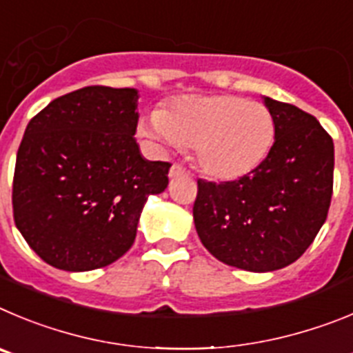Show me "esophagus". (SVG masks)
<instances>
[{"label":"esophagus","mask_w":353,"mask_h":353,"mask_svg":"<svg viewBox=\"0 0 353 353\" xmlns=\"http://www.w3.org/2000/svg\"><path fill=\"white\" fill-rule=\"evenodd\" d=\"M184 174H186V169H184L183 165H177V163H174L169 170L170 179H174V177H181V176H184Z\"/></svg>","instance_id":"esophagus-1"}]
</instances>
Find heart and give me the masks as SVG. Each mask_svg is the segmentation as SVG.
Masks as SVG:
<instances>
[{
	"instance_id": "1",
	"label": "heart",
	"mask_w": 353,
	"mask_h": 353,
	"mask_svg": "<svg viewBox=\"0 0 353 353\" xmlns=\"http://www.w3.org/2000/svg\"><path fill=\"white\" fill-rule=\"evenodd\" d=\"M139 132L161 149L193 145L200 172L232 181L268 158L276 125L268 107L239 94H190L142 117Z\"/></svg>"
}]
</instances>
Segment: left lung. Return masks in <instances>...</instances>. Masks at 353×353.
<instances>
[{
	"mask_svg": "<svg viewBox=\"0 0 353 353\" xmlns=\"http://www.w3.org/2000/svg\"><path fill=\"white\" fill-rule=\"evenodd\" d=\"M276 125L268 158L236 181L199 179L196 234L212 256L232 268L269 272L307 250L332 196L334 144L316 117L263 97Z\"/></svg>",
	"mask_w": 353,
	"mask_h": 353,
	"instance_id": "1",
	"label": "left lung"
}]
</instances>
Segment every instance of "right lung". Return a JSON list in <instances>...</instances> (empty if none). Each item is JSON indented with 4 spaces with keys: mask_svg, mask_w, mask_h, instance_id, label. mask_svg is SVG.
Here are the masks:
<instances>
[{
    "mask_svg": "<svg viewBox=\"0 0 353 353\" xmlns=\"http://www.w3.org/2000/svg\"><path fill=\"white\" fill-rule=\"evenodd\" d=\"M139 91L88 85L56 98L28 123L14 174V220L52 268L93 271L132 248L149 195L170 163L141 154Z\"/></svg>",
    "mask_w": 353,
    "mask_h": 353,
    "instance_id": "1",
    "label": "right lung"
}]
</instances>
